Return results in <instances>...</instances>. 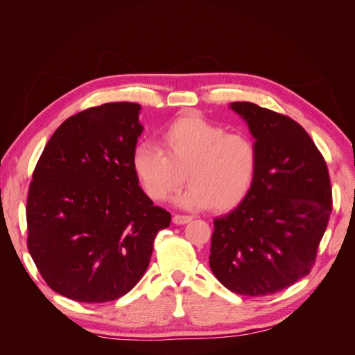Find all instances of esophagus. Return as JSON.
<instances>
[{
  "label": "esophagus",
  "mask_w": 355,
  "mask_h": 355,
  "mask_svg": "<svg viewBox=\"0 0 355 355\" xmlns=\"http://www.w3.org/2000/svg\"><path fill=\"white\" fill-rule=\"evenodd\" d=\"M192 220V216H185V214H175L173 216V223L175 225H185Z\"/></svg>",
  "instance_id": "34e87169"
}]
</instances>
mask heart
Masks as SVG:
<instances>
[{
    "label": "heart",
    "instance_id": "heart-1",
    "mask_svg": "<svg viewBox=\"0 0 355 355\" xmlns=\"http://www.w3.org/2000/svg\"><path fill=\"white\" fill-rule=\"evenodd\" d=\"M161 146L137 145L132 164L142 188L163 201L184 185L175 198L179 207L227 211L249 196L254 184L259 151L249 135L227 133L222 125L200 115L182 116L161 135Z\"/></svg>",
    "mask_w": 355,
    "mask_h": 355
}]
</instances>
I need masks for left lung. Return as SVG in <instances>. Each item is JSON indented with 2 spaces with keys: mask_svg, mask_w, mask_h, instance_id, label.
<instances>
[{
  "mask_svg": "<svg viewBox=\"0 0 355 355\" xmlns=\"http://www.w3.org/2000/svg\"><path fill=\"white\" fill-rule=\"evenodd\" d=\"M257 145L249 196L213 220L209 263L231 292L265 296L309 274L331 213L326 161L292 118L250 102H232Z\"/></svg>",
  "mask_w": 355,
  "mask_h": 355,
  "instance_id": "left-lung-1",
  "label": "left lung"
}]
</instances>
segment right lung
Returning a JSON list of instances; mask_svg holds the SVG:
<instances>
[{"mask_svg": "<svg viewBox=\"0 0 355 355\" xmlns=\"http://www.w3.org/2000/svg\"><path fill=\"white\" fill-rule=\"evenodd\" d=\"M141 105L105 103L63 121L32 175L28 250L56 293L102 304L141 280L170 213L154 206L132 158Z\"/></svg>", "mask_w": 355, "mask_h": 355, "instance_id": "obj_1", "label": "right lung"}]
</instances>
